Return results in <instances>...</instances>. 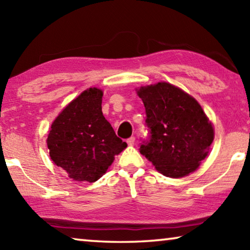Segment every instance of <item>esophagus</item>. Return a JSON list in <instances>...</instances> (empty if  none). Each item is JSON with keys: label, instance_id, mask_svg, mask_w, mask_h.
Listing matches in <instances>:
<instances>
[{"label": "esophagus", "instance_id": "obj_1", "mask_svg": "<svg viewBox=\"0 0 250 250\" xmlns=\"http://www.w3.org/2000/svg\"><path fill=\"white\" fill-rule=\"evenodd\" d=\"M134 142H135V138L134 137H131V138L128 139V140H126V143H128L129 146H133Z\"/></svg>", "mask_w": 250, "mask_h": 250}]
</instances>
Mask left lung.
<instances>
[{
    "label": "left lung",
    "mask_w": 250,
    "mask_h": 250,
    "mask_svg": "<svg viewBox=\"0 0 250 250\" xmlns=\"http://www.w3.org/2000/svg\"><path fill=\"white\" fill-rule=\"evenodd\" d=\"M146 112L151 139L140 153L172 179L188 176L208 155L215 131L198 101L170 83L135 88Z\"/></svg>",
    "instance_id": "1"
}]
</instances>
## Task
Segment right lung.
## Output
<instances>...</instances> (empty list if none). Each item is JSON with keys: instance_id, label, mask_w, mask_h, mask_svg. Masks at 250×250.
Wrapping results in <instances>:
<instances>
[{"instance_id": "obj_1", "label": "right lung", "mask_w": 250, "mask_h": 250, "mask_svg": "<svg viewBox=\"0 0 250 250\" xmlns=\"http://www.w3.org/2000/svg\"><path fill=\"white\" fill-rule=\"evenodd\" d=\"M104 91L83 90L55 118L47 134L49 156L76 182L94 183L126 147L101 110Z\"/></svg>"}]
</instances>
